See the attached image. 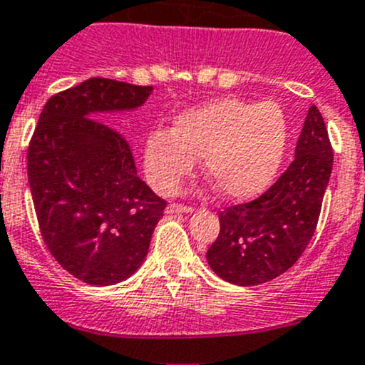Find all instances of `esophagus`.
<instances>
[{"mask_svg": "<svg viewBox=\"0 0 365 365\" xmlns=\"http://www.w3.org/2000/svg\"><path fill=\"white\" fill-rule=\"evenodd\" d=\"M194 208L192 206H185V205H178V203H171L165 206V213L173 215V213H192Z\"/></svg>", "mask_w": 365, "mask_h": 365, "instance_id": "obj_1", "label": "esophagus"}]
</instances>
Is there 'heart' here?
Listing matches in <instances>:
<instances>
[{"instance_id":"heart-1","label":"heart","mask_w":365,"mask_h":365,"mask_svg":"<svg viewBox=\"0 0 365 365\" xmlns=\"http://www.w3.org/2000/svg\"><path fill=\"white\" fill-rule=\"evenodd\" d=\"M289 125L277 102L219 98L180 113L173 130L146 138L143 160L148 182L171 194L203 157L205 171L219 192L233 201L259 196L284 160Z\"/></svg>"}]
</instances>
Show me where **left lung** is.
Returning <instances> with one entry per match:
<instances>
[{
  "instance_id": "left-lung-1",
  "label": "left lung",
  "mask_w": 365,
  "mask_h": 365,
  "mask_svg": "<svg viewBox=\"0 0 365 365\" xmlns=\"http://www.w3.org/2000/svg\"><path fill=\"white\" fill-rule=\"evenodd\" d=\"M334 152L322 113L309 108L295 160L257 200L219 213L220 233L206 252L210 268L237 286H256L297 263L318 226Z\"/></svg>"
}]
</instances>
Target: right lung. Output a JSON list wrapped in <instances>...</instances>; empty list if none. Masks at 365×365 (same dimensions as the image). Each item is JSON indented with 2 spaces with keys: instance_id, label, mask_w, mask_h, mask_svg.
<instances>
[{
  "instance_id": "right-lung-1",
  "label": "right lung",
  "mask_w": 365,
  "mask_h": 365,
  "mask_svg": "<svg viewBox=\"0 0 365 365\" xmlns=\"http://www.w3.org/2000/svg\"><path fill=\"white\" fill-rule=\"evenodd\" d=\"M152 86L91 77L53 95L28 146V180L40 233L79 281L109 286L148 254L165 201L138 176L130 145L97 113L132 111Z\"/></svg>"
}]
</instances>
